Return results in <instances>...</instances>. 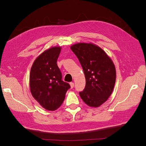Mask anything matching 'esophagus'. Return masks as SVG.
<instances>
[{"mask_svg": "<svg viewBox=\"0 0 146 146\" xmlns=\"http://www.w3.org/2000/svg\"><path fill=\"white\" fill-rule=\"evenodd\" d=\"M70 85L71 88L72 89V88H73V87H74V83H73V82H70Z\"/></svg>", "mask_w": 146, "mask_h": 146, "instance_id": "34e87169", "label": "esophagus"}]
</instances>
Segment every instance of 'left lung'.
<instances>
[{"instance_id": "1", "label": "left lung", "mask_w": 146, "mask_h": 146, "mask_svg": "<svg viewBox=\"0 0 146 146\" xmlns=\"http://www.w3.org/2000/svg\"><path fill=\"white\" fill-rule=\"evenodd\" d=\"M78 58L86 79L85 88L79 95L90 107L97 108L111 96L116 80V70L111 58L99 47L80 42L70 47Z\"/></svg>"}]
</instances>
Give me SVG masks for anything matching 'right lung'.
<instances>
[{"label": "right lung", "instance_id": "1", "mask_svg": "<svg viewBox=\"0 0 146 146\" xmlns=\"http://www.w3.org/2000/svg\"><path fill=\"white\" fill-rule=\"evenodd\" d=\"M60 47H53L38 56L31 68L30 90L33 96L45 110L54 111L64 100L66 92L70 88L62 80V75L57 64Z\"/></svg>", "mask_w": 146, "mask_h": 146}]
</instances>
